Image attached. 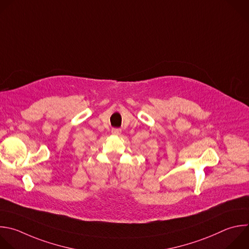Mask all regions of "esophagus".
Listing matches in <instances>:
<instances>
[{
  "label": "esophagus",
  "mask_w": 249,
  "mask_h": 249,
  "mask_svg": "<svg viewBox=\"0 0 249 249\" xmlns=\"http://www.w3.org/2000/svg\"><path fill=\"white\" fill-rule=\"evenodd\" d=\"M111 133H112L113 135H120V134H121V129H119V128H114V129L111 130Z\"/></svg>",
  "instance_id": "esophagus-1"
}]
</instances>
